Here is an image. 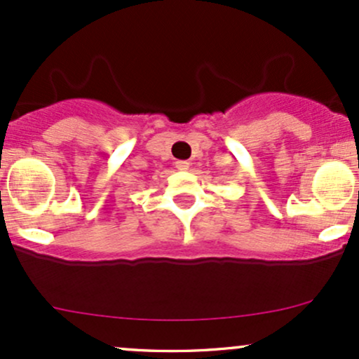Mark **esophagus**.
I'll return each instance as SVG.
<instances>
[{
    "mask_svg": "<svg viewBox=\"0 0 359 359\" xmlns=\"http://www.w3.org/2000/svg\"><path fill=\"white\" fill-rule=\"evenodd\" d=\"M175 167L179 168V170H189V167H191V163L185 162V160H177Z\"/></svg>",
    "mask_w": 359,
    "mask_h": 359,
    "instance_id": "1",
    "label": "esophagus"
}]
</instances>
